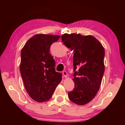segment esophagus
Segmentation results:
<instances>
[{
    "mask_svg": "<svg viewBox=\"0 0 125 125\" xmlns=\"http://www.w3.org/2000/svg\"><path fill=\"white\" fill-rule=\"evenodd\" d=\"M62 74H63V75H64V78H67V72L66 71H63V72H62Z\"/></svg>",
    "mask_w": 125,
    "mask_h": 125,
    "instance_id": "1",
    "label": "esophagus"
}]
</instances>
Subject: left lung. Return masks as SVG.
Here are the masks:
<instances>
[{"label":"left lung","mask_w":125,"mask_h":125,"mask_svg":"<svg viewBox=\"0 0 125 125\" xmlns=\"http://www.w3.org/2000/svg\"><path fill=\"white\" fill-rule=\"evenodd\" d=\"M61 39L74 52V89L68 93V98L76 104H86L94 99L100 86L105 71L104 48L91 35L65 33Z\"/></svg>","instance_id":"8db88e82"}]
</instances>
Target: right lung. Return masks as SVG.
I'll list each match as a JSON object with an SVG mask.
<instances>
[{"label":"right lung","mask_w":125,"mask_h":125,"mask_svg":"<svg viewBox=\"0 0 125 125\" xmlns=\"http://www.w3.org/2000/svg\"><path fill=\"white\" fill-rule=\"evenodd\" d=\"M60 36L38 34L30 39L21 52L20 71L29 96L36 101L45 102L51 98L62 80L56 62L50 53L51 45Z\"/></svg>","instance_id":"right-lung-1"}]
</instances>
